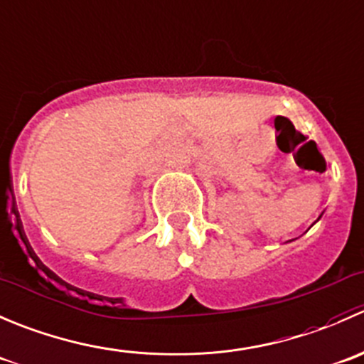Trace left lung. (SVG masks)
Instances as JSON below:
<instances>
[{
  "label": "left lung",
  "instance_id": "obj_1",
  "mask_svg": "<svg viewBox=\"0 0 364 364\" xmlns=\"http://www.w3.org/2000/svg\"><path fill=\"white\" fill-rule=\"evenodd\" d=\"M320 218H322V212H320V215H318V218H316V219H315V221H313V223H311V225H309V228H311V226H313V225H315V223H316V221H318V219H320ZM309 228H308V230H309ZM308 230H306V232H308ZM292 240H294V239H292ZM292 240H287V242H292Z\"/></svg>",
  "mask_w": 364,
  "mask_h": 364
}]
</instances>
